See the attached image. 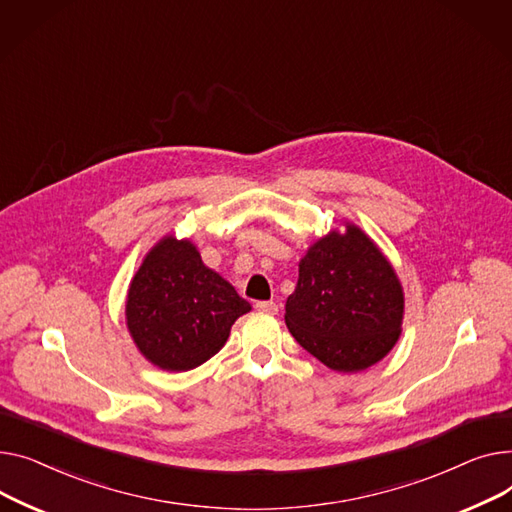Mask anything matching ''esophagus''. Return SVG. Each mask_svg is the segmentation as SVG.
I'll return each instance as SVG.
<instances>
[{
  "mask_svg": "<svg viewBox=\"0 0 512 512\" xmlns=\"http://www.w3.org/2000/svg\"><path fill=\"white\" fill-rule=\"evenodd\" d=\"M256 308L260 312H266V314H277L279 312V306L275 302H256Z\"/></svg>",
  "mask_w": 512,
  "mask_h": 512,
  "instance_id": "1",
  "label": "esophagus"
}]
</instances>
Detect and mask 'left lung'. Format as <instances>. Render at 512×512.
Instances as JSON below:
<instances>
[{"label": "left lung", "instance_id": "obj_1", "mask_svg": "<svg viewBox=\"0 0 512 512\" xmlns=\"http://www.w3.org/2000/svg\"><path fill=\"white\" fill-rule=\"evenodd\" d=\"M403 289L393 266L355 225L328 233L299 262L285 324L293 339L330 370L359 372L401 335Z\"/></svg>", "mask_w": 512, "mask_h": 512}]
</instances>
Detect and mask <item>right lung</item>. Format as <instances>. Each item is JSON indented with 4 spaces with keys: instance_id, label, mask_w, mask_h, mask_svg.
<instances>
[{
    "instance_id": "obj_1",
    "label": "right lung",
    "mask_w": 512,
    "mask_h": 512,
    "mask_svg": "<svg viewBox=\"0 0 512 512\" xmlns=\"http://www.w3.org/2000/svg\"><path fill=\"white\" fill-rule=\"evenodd\" d=\"M250 304L204 266L188 239L165 237L132 279L128 328L140 353L169 372H186L225 345L231 324Z\"/></svg>"
}]
</instances>
